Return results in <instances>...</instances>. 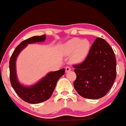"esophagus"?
<instances>
[{"label":"esophagus","instance_id":"obj_1","mask_svg":"<svg viewBox=\"0 0 126 126\" xmlns=\"http://www.w3.org/2000/svg\"><path fill=\"white\" fill-rule=\"evenodd\" d=\"M65 69H66V72H68L71 70V69H70V67H69V66H66Z\"/></svg>","mask_w":126,"mask_h":126}]
</instances>
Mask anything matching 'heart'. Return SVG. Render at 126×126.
<instances>
[{"label": "heart", "mask_w": 126, "mask_h": 126, "mask_svg": "<svg viewBox=\"0 0 126 126\" xmlns=\"http://www.w3.org/2000/svg\"><path fill=\"white\" fill-rule=\"evenodd\" d=\"M90 47V43L86 39L75 38L65 43L63 47V51L67 56L72 54L70 58L72 63H79L86 58Z\"/></svg>", "instance_id": "obj_1"}]
</instances>
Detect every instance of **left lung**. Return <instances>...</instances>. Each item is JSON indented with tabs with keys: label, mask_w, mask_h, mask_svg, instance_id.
<instances>
[{
	"label": "left lung",
	"mask_w": 126,
	"mask_h": 126,
	"mask_svg": "<svg viewBox=\"0 0 126 126\" xmlns=\"http://www.w3.org/2000/svg\"><path fill=\"white\" fill-rule=\"evenodd\" d=\"M76 79L73 85L82 97L96 99L104 96L116 78V60L106 41L97 38L83 63L75 65Z\"/></svg>",
	"instance_id": "left-lung-1"
}]
</instances>
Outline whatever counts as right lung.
Returning <instances> with one entry per match:
<instances>
[{"label": "right lung", "mask_w": 126, "mask_h": 126, "mask_svg": "<svg viewBox=\"0 0 126 126\" xmlns=\"http://www.w3.org/2000/svg\"><path fill=\"white\" fill-rule=\"evenodd\" d=\"M46 38L45 35L34 36L21 42L14 50L9 61L10 80L12 88L22 99L30 104L40 103L51 97L57 81L65 72L64 69L48 72L40 80L30 86L22 84L19 80L16 67L19 54L28 44L44 42Z\"/></svg>", "instance_id": "obj_1"}]
</instances>
